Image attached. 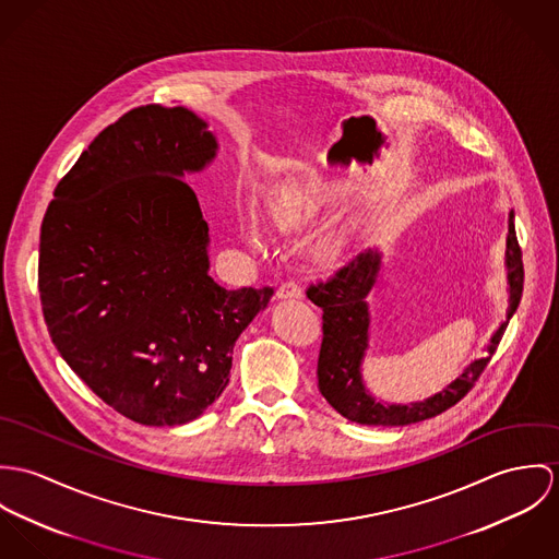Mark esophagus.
I'll use <instances>...</instances> for the list:
<instances>
[{
  "label": "esophagus",
  "instance_id": "1",
  "mask_svg": "<svg viewBox=\"0 0 559 559\" xmlns=\"http://www.w3.org/2000/svg\"><path fill=\"white\" fill-rule=\"evenodd\" d=\"M302 287L298 285V283H294V281H287V283H283L278 289H276V298L278 300H298V298H302Z\"/></svg>",
  "mask_w": 559,
  "mask_h": 559
}]
</instances>
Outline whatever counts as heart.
<instances>
[{"label":"heart","instance_id":"b5f03b06","mask_svg":"<svg viewBox=\"0 0 559 559\" xmlns=\"http://www.w3.org/2000/svg\"><path fill=\"white\" fill-rule=\"evenodd\" d=\"M302 194L300 192H296V190H289V192H285L283 197H281V201H278V216L281 218H292L300 207H302ZM250 234L252 236H259V229H257V223L250 218L249 223Z\"/></svg>","mask_w":559,"mask_h":559}]
</instances>
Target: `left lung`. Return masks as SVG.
<instances>
[{"label":"left lung","mask_w":559,"mask_h":559,"mask_svg":"<svg viewBox=\"0 0 559 559\" xmlns=\"http://www.w3.org/2000/svg\"><path fill=\"white\" fill-rule=\"evenodd\" d=\"M381 259V250L372 247L341 267L332 278L319 281L307 289L310 302L323 310V343L317 362V379L319 392L343 418L372 427H405L439 416L469 392L491 360L508 321L516 312L523 294V259L514 234V212L508 214L503 252L508 309L506 319L497 325L487 343V358L472 360L439 392L407 405L377 399L362 374V365L371 347V309L367 298L377 285Z\"/></svg>","instance_id":"obj_1"}]
</instances>
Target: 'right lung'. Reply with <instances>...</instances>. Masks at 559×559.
I'll list each match as a JSON object with an SVG mask.
<instances>
[{
  "label": "right lung",
  "mask_w": 559,
  "mask_h": 559,
  "mask_svg": "<svg viewBox=\"0 0 559 559\" xmlns=\"http://www.w3.org/2000/svg\"><path fill=\"white\" fill-rule=\"evenodd\" d=\"M216 154V134L185 107L132 109L79 156L43 221L38 289L51 341L139 425L199 418L274 296L210 276V227L185 180Z\"/></svg>",
  "instance_id": "add662e5"
}]
</instances>
